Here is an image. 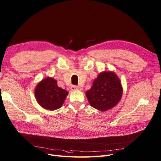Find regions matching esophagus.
Masks as SVG:
<instances>
[{"mask_svg": "<svg viewBox=\"0 0 161 161\" xmlns=\"http://www.w3.org/2000/svg\"><path fill=\"white\" fill-rule=\"evenodd\" d=\"M71 89L72 91H77V90H81V88L79 86H72L71 87Z\"/></svg>", "mask_w": 161, "mask_h": 161, "instance_id": "1", "label": "esophagus"}]
</instances>
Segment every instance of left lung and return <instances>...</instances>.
Listing matches in <instances>:
<instances>
[{
    "instance_id": "8db88e82",
    "label": "left lung",
    "mask_w": 161,
    "mask_h": 161,
    "mask_svg": "<svg viewBox=\"0 0 161 161\" xmlns=\"http://www.w3.org/2000/svg\"><path fill=\"white\" fill-rule=\"evenodd\" d=\"M86 95L92 107L101 111L108 110L115 107L121 99L120 81L113 72H101Z\"/></svg>"
}]
</instances>
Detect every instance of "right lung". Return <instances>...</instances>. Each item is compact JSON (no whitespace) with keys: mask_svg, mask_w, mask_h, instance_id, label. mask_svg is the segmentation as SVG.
<instances>
[{"mask_svg":"<svg viewBox=\"0 0 161 161\" xmlns=\"http://www.w3.org/2000/svg\"><path fill=\"white\" fill-rule=\"evenodd\" d=\"M68 92L57 86V81L47 78L39 82L35 90V95L40 105L47 110L60 108Z\"/></svg>","mask_w":161,"mask_h":161,"instance_id":"1","label":"right lung"}]
</instances>
